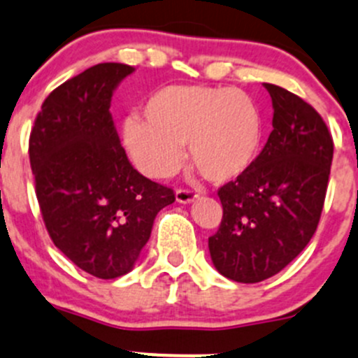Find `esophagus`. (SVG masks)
Returning a JSON list of instances; mask_svg holds the SVG:
<instances>
[{
    "label": "esophagus",
    "instance_id": "1",
    "mask_svg": "<svg viewBox=\"0 0 358 358\" xmlns=\"http://www.w3.org/2000/svg\"><path fill=\"white\" fill-rule=\"evenodd\" d=\"M198 198V194L194 193V191L191 189H178L176 191V200L179 201V203H191V201H194Z\"/></svg>",
    "mask_w": 358,
    "mask_h": 358
}]
</instances>
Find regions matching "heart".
Masks as SVG:
<instances>
[{"label": "heart", "instance_id": "1", "mask_svg": "<svg viewBox=\"0 0 358 358\" xmlns=\"http://www.w3.org/2000/svg\"><path fill=\"white\" fill-rule=\"evenodd\" d=\"M144 116L123 125V141L144 174H174L187 143L193 167L212 182L242 178L261 146V115L242 90L203 85H172L155 92Z\"/></svg>", "mask_w": 358, "mask_h": 358}]
</instances>
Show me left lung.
I'll use <instances>...</instances> for the list:
<instances>
[{
  "instance_id": "left-lung-1",
  "label": "left lung",
  "mask_w": 358,
  "mask_h": 358,
  "mask_svg": "<svg viewBox=\"0 0 358 358\" xmlns=\"http://www.w3.org/2000/svg\"><path fill=\"white\" fill-rule=\"evenodd\" d=\"M273 130L252 167L219 189L222 221L208 238L226 278L256 284L284 270L317 231L332 164V137L308 102L264 83Z\"/></svg>"
}]
</instances>
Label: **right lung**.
I'll return each mask as SVG.
<instances>
[{
	"label": "right lung",
	"instance_id": "obj_1",
	"mask_svg": "<svg viewBox=\"0 0 358 358\" xmlns=\"http://www.w3.org/2000/svg\"><path fill=\"white\" fill-rule=\"evenodd\" d=\"M132 66L88 67L45 99L31 130L29 160L45 226L55 247L97 278L136 266L155 217L174 191L130 165L109 113Z\"/></svg>",
	"mask_w": 358,
	"mask_h": 358
}]
</instances>
